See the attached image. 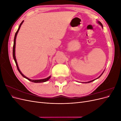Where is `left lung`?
<instances>
[{
  "mask_svg": "<svg viewBox=\"0 0 121 121\" xmlns=\"http://www.w3.org/2000/svg\"><path fill=\"white\" fill-rule=\"evenodd\" d=\"M97 22H98V23L100 25H101V26L102 27V28H103V26H102V24L101 23V22H100L99 21H97ZM104 72H103V73H102V74L100 75V76H99L98 77V78H97L96 79H94V80H92V81H89V82H86V83H90V82H92V81H94V80H95L96 79H98V78H99L102 75V74H103V73H104Z\"/></svg>",
  "mask_w": 121,
  "mask_h": 121,
  "instance_id": "8db88e82",
  "label": "left lung"
}]
</instances>
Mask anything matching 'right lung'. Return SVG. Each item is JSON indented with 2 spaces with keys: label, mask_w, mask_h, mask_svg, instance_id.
I'll use <instances>...</instances> for the list:
<instances>
[{
  "label": "right lung",
  "mask_w": 121,
  "mask_h": 121,
  "mask_svg": "<svg viewBox=\"0 0 121 121\" xmlns=\"http://www.w3.org/2000/svg\"><path fill=\"white\" fill-rule=\"evenodd\" d=\"M24 21H23L22 22V23L20 24L19 27V28H18L17 31L16 32V34H15V35H14V41H13V59H14V61H15L16 63V65H17V69H18V71H19V72H20V74H21V75L23 77H24L25 78L28 79L29 81H31L32 82H34V83H42V82H45L47 81H48V80L50 78L51 76H49L48 77H47L45 79H40V80H32V79H30L28 78V77H26L25 76H24L22 73V72L20 71V69L19 68V67H18V65H17V60H16V56H15V47H16V37H17V33L18 32H19L20 29V27L21 26V25H22Z\"/></svg>",
  "instance_id": "1"
}]
</instances>
